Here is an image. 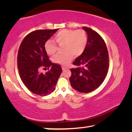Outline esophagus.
I'll list each match as a JSON object with an SVG mask.
<instances>
[{
  "mask_svg": "<svg viewBox=\"0 0 132 132\" xmlns=\"http://www.w3.org/2000/svg\"><path fill=\"white\" fill-rule=\"evenodd\" d=\"M67 69H69L68 68H65V67L62 66V70H67Z\"/></svg>",
  "mask_w": 132,
  "mask_h": 132,
  "instance_id": "esophagus-1",
  "label": "esophagus"
}]
</instances>
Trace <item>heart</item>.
<instances>
[{
  "mask_svg": "<svg viewBox=\"0 0 132 132\" xmlns=\"http://www.w3.org/2000/svg\"><path fill=\"white\" fill-rule=\"evenodd\" d=\"M55 39L60 46H63L65 52L58 53L53 57L56 63L66 66L73 57L81 55L87 44V35L83 30H63L55 35ZM45 50L49 55H52L57 50V45L52 39H48L44 45Z\"/></svg>",
  "mask_w": 132,
  "mask_h": 132,
  "instance_id": "obj_1",
  "label": "heart"
}]
</instances>
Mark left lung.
I'll return each mask as SVG.
<instances>
[{
	"label": "left lung",
	"instance_id": "obj_1",
	"mask_svg": "<svg viewBox=\"0 0 132 132\" xmlns=\"http://www.w3.org/2000/svg\"><path fill=\"white\" fill-rule=\"evenodd\" d=\"M87 34V44L82 54L73 64L70 82L80 93H88L99 87L106 77L109 68V56L106 44L100 35L90 28H82Z\"/></svg>",
	"mask_w": 132,
	"mask_h": 132
}]
</instances>
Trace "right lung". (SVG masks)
<instances>
[{
  "mask_svg": "<svg viewBox=\"0 0 132 132\" xmlns=\"http://www.w3.org/2000/svg\"><path fill=\"white\" fill-rule=\"evenodd\" d=\"M59 29L32 31L23 39L17 55V67L22 81L31 92L46 96L55 90L62 69L59 64L52 63L45 50V42ZM42 68H51L45 73Z\"/></svg>",
  "mask_w": 132,
  "mask_h": 132,
  "instance_id": "obj_1",
  "label": "right lung"
}]
</instances>
